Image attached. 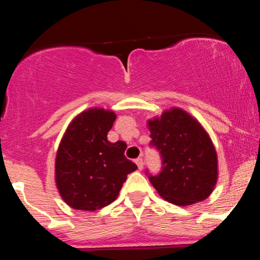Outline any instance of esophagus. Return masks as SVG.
I'll return each instance as SVG.
<instances>
[{"mask_svg": "<svg viewBox=\"0 0 260 260\" xmlns=\"http://www.w3.org/2000/svg\"><path fill=\"white\" fill-rule=\"evenodd\" d=\"M136 164H137V166H138L139 170H143V168H144V162H143L142 157H138V159H136Z\"/></svg>", "mask_w": 260, "mask_h": 260, "instance_id": "esophagus-1", "label": "esophagus"}]
</instances>
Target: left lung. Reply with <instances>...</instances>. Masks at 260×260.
I'll use <instances>...</instances> for the list:
<instances>
[{
    "label": "left lung",
    "mask_w": 260,
    "mask_h": 260,
    "mask_svg": "<svg viewBox=\"0 0 260 260\" xmlns=\"http://www.w3.org/2000/svg\"><path fill=\"white\" fill-rule=\"evenodd\" d=\"M150 147L160 153L161 171L149 181L157 193L176 205L207 199L217 180V155L213 142L196 118L172 107L148 121Z\"/></svg>",
    "instance_id": "8db88e82"
}]
</instances>
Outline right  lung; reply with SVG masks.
<instances>
[{
    "mask_svg": "<svg viewBox=\"0 0 260 260\" xmlns=\"http://www.w3.org/2000/svg\"><path fill=\"white\" fill-rule=\"evenodd\" d=\"M115 120V112L94 107L77 116L66 131L55 174L59 194L71 208L94 211L111 204L127 175L137 170L124 156L126 143L107 140Z\"/></svg>",
    "mask_w": 260,
    "mask_h": 260,
    "instance_id": "add662e5",
    "label": "right lung"
}]
</instances>
